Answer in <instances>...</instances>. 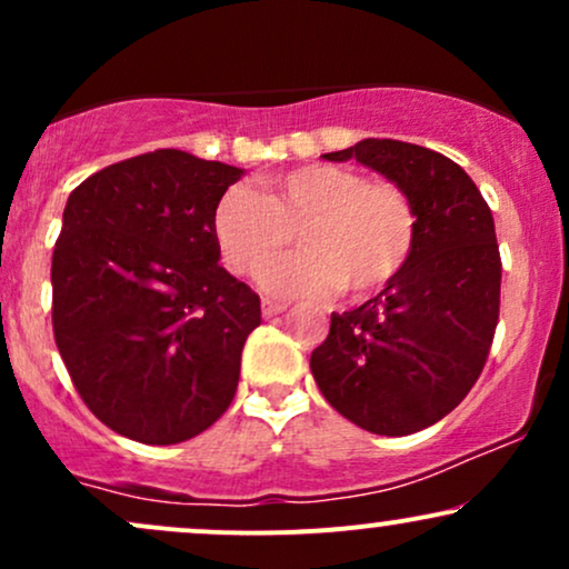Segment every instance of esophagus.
Segmentation results:
<instances>
[{"label": "esophagus", "mask_w": 569, "mask_h": 569, "mask_svg": "<svg viewBox=\"0 0 569 569\" xmlns=\"http://www.w3.org/2000/svg\"><path fill=\"white\" fill-rule=\"evenodd\" d=\"M286 302H272V299H264L262 302V312L264 318H272V316H280V312H286Z\"/></svg>", "instance_id": "obj_1"}]
</instances>
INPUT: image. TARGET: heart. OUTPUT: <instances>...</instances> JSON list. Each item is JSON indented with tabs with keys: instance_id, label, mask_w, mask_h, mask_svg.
<instances>
[{
	"instance_id": "b5f03b06",
	"label": "heart",
	"mask_w": 569,
	"mask_h": 569,
	"mask_svg": "<svg viewBox=\"0 0 569 569\" xmlns=\"http://www.w3.org/2000/svg\"><path fill=\"white\" fill-rule=\"evenodd\" d=\"M298 234L303 253L269 259ZM213 234L227 267L259 271L272 297L323 299L342 289L352 302L388 289L409 264L417 213L393 181L342 166H302L264 181L262 194L227 189L213 211Z\"/></svg>"
}]
</instances>
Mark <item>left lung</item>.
Instances as JSON below:
<instances>
[{
	"label": "left lung",
	"mask_w": 569,
	"mask_h": 569,
	"mask_svg": "<svg viewBox=\"0 0 569 569\" xmlns=\"http://www.w3.org/2000/svg\"><path fill=\"white\" fill-rule=\"evenodd\" d=\"M358 160L409 194L417 243L388 289L348 312L310 356L326 401L358 428L409 436L447 417L485 369L500 316L495 219L471 176L433 149L363 139Z\"/></svg>",
	"instance_id": "left-lung-1"
}]
</instances>
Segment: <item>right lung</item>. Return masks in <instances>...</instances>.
Masks as SVG:
<instances>
[{"mask_svg": "<svg viewBox=\"0 0 569 569\" xmlns=\"http://www.w3.org/2000/svg\"><path fill=\"white\" fill-rule=\"evenodd\" d=\"M243 168L158 149L69 194L53 251V335L77 393L114 433L179 443L232 403L262 305L219 267L213 211Z\"/></svg>", "mask_w": 569, "mask_h": 569, "instance_id": "add662e5", "label": "right lung"}]
</instances>
